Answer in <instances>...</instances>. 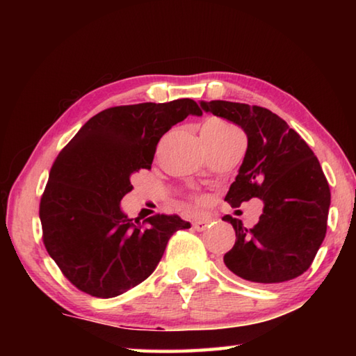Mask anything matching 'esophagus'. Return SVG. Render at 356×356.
<instances>
[{
  "mask_svg": "<svg viewBox=\"0 0 356 356\" xmlns=\"http://www.w3.org/2000/svg\"><path fill=\"white\" fill-rule=\"evenodd\" d=\"M193 227L196 229V231H206L209 227V220H204V218H197L193 221Z\"/></svg>",
  "mask_w": 356,
  "mask_h": 356,
  "instance_id": "1",
  "label": "esophagus"
}]
</instances>
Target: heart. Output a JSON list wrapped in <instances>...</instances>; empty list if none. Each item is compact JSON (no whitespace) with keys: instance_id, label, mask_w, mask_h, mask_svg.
<instances>
[{"instance_id":"1","label":"heart","mask_w":356,"mask_h":356,"mask_svg":"<svg viewBox=\"0 0 356 356\" xmlns=\"http://www.w3.org/2000/svg\"><path fill=\"white\" fill-rule=\"evenodd\" d=\"M204 131H209V134H225V131L232 130L229 125H226L225 122H221V120H209V122L204 125L202 127ZM196 201L202 202V197H196Z\"/></svg>"}]
</instances>
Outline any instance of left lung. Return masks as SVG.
I'll list each match as a JSON object with an SVG mask.
<instances>
[{"mask_svg": "<svg viewBox=\"0 0 356 356\" xmlns=\"http://www.w3.org/2000/svg\"><path fill=\"white\" fill-rule=\"evenodd\" d=\"M215 116L240 125L248 136L243 163L225 201L238 207L259 197L264 212L251 229L231 215L236 231L226 267L261 284L293 280L311 267L327 234L330 185L317 156L284 119L267 108L237 102H201Z\"/></svg>", "mask_w": 356, "mask_h": 356, "instance_id": "left-lung-1", "label": "left lung"}]
</instances>
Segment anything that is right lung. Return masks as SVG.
<instances>
[{"label": "right lung", "instance_id": "add662e5", "mask_svg": "<svg viewBox=\"0 0 356 356\" xmlns=\"http://www.w3.org/2000/svg\"><path fill=\"white\" fill-rule=\"evenodd\" d=\"M190 114H202L191 99L106 108L53 161L39 206L42 240L78 291L113 298L141 284L172 234L190 227L176 213L134 221L119 206L134 174L150 170L160 138Z\"/></svg>", "mask_w": 356, "mask_h": 356}]
</instances>
